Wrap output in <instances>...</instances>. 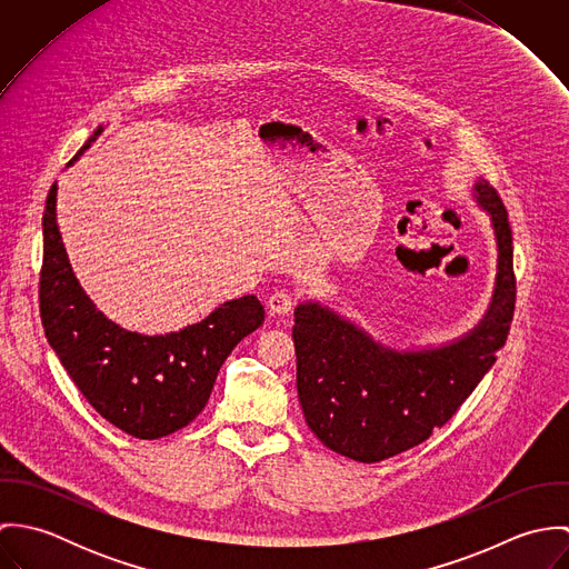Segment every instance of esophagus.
<instances>
[{
  "label": "esophagus",
  "instance_id": "34e87169",
  "mask_svg": "<svg viewBox=\"0 0 569 569\" xmlns=\"http://www.w3.org/2000/svg\"><path fill=\"white\" fill-rule=\"evenodd\" d=\"M267 305H269V311H271V313H276V316H287V313H291L296 300H293V296H291L289 291L280 289V291H276V293L269 296V302H267Z\"/></svg>",
  "mask_w": 569,
  "mask_h": 569
}]
</instances>
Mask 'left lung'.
Returning a JSON list of instances; mask_svg holds the SVG:
<instances>
[{
    "label": "left lung",
    "instance_id": "8db88e82",
    "mask_svg": "<svg viewBox=\"0 0 569 569\" xmlns=\"http://www.w3.org/2000/svg\"><path fill=\"white\" fill-rule=\"evenodd\" d=\"M473 199L490 217L497 276L485 318L462 337L399 350L320 302L296 307L298 399L307 425L330 451L372 465L425 442L495 363L515 313L512 232L485 179L473 183Z\"/></svg>",
    "mask_w": 569,
    "mask_h": 569
}]
</instances>
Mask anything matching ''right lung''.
I'll return each instance as SVG.
<instances>
[{"label": "right lung", "mask_w": 569, "mask_h": 569, "mask_svg": "<svg viewBox=\"0 0 569 569\" xmlns=\"http://www.w3.org/2000/svg\"><path fill=\"white\" fill-rule=\"evenodd\" d=\"M39 307L48 343L89 406L140 440L162 438L192 422L208 403L228 355L264 322L256 296L223 302L206 320L166 335H142L111 322L72 271L57 223V183L43 212Z\"/></svg>", "instance_id": "1"}]
</instances>
